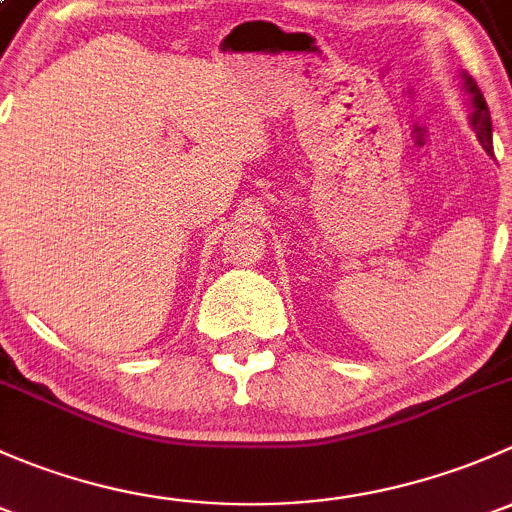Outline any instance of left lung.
I'll use <instances>...</instances> for the list:
<instances>
[{
    "mask_svg": "<svg viewBox=\"0 0 512 512\" xmlns=\"http://www.w3.org/2000/svg\"><path fill=\"white\" fill-rule=\"evenodd\" d=\"M463 79H466V91L471 94V106H473V113H471V126L473 131H476L480 146L485 148V151H493V123H490V111H488V103H485L483 94H480V89L476 86V81L471 79L468 74H463Z\"/></svg>",
    "mask_w": 512,
    "mask_h": 512,
    "instance_id": "obj_1",
    "label": "left lung"
}]
</instances>
